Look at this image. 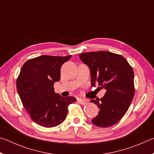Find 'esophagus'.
<instances>
[{
	"label": "esophagus",
	"mask_w": 154,
	"mask_h": 154,
	"mask_svg": "<svg viewBox=\"0 0 154 154\" xmlns=\"http://www.w3.org/2000/svg\"><path fill=\"white\" fill-rule=\"evenodd\" d=\"M79 103L82 105H87L88 103V101L87 100H85V99H82V98H79Z\"/></svg>",
	"instance_id": "34e87169"
}]
</instances>
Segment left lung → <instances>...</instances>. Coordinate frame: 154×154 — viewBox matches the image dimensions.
<instances>
[{"mask_svg":"<svg viewBox=\"0 0 154 154\" xmlns=\"http://www.w3.org/2000/svg\"><path fill=\"white\" fill-rule=\"evenodd\" d=\"M90 68L91 85L98 84L106 90L103 98L92 100L100 109L92 119L96 126H113L123 118L134 95V71L123 56L109 51H99L79 54Z\"/></svg>","mask_w":154,"mask_h":154,"instance_id":"obj_1","label":"left lung"}]
</instances>
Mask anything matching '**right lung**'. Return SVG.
Here are the masks:
<instances>
[{"mask_svg": "<svg viewBox=\"0 0 154 154\" xmlns=\"http://www.w3.org/2000/svg\"><path fill=\"white\" fill-rule=\"evenodd\" d=\"M72 56H41L23 65L16 82L22 105L36 124L45 128L58 126L66 119L68 106L73 96L62 97L54 92V84L60 79L62 65Z\"/></svg>", "mask_w": 154, "mask_h": 154, "instance_id": "1", "label": "right lung"}]
</instances>
